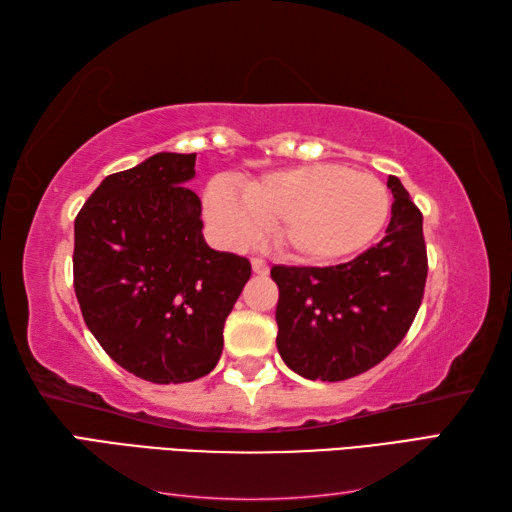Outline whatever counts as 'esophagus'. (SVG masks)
I'll use <instances>...</instances> for the list:
<instances>
[{"label":"esophagus","mask_w":512,"mask_h":512,"mask_svg":"<svg viewBox=\"0 0 512 512\" xmlns=\"http://www.w3.org/2000/svg\"><path fill=\"white\" fill-rule=\"evenodd\" d=\"M250 266H253V273L255 275H262V277H266L268 270H270L264 259H259V257H253V262H250Z\"/></svg>","instance_id":"obj_1"}]
</instances>
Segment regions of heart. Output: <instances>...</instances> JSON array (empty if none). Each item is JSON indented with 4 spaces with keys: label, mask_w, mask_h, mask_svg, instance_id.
I'll list each match as a JSON object with an SVG mask.
<instances>
[{
    "label": "heart",
    "mask_w": 512,
    "mask_h": 512,
    "mask_svg": "<svg viewBox=\"0 0 512 512\" xmlns=\"http://www.w3.org/2000/svg\"><path fill=\"white\" fill-rule=\"evenodd\" d=\"M389 191L378 178L314 162L204 191V215L228 246H248L273 226L277 244L306 262H334L365 248L385 226Z\"/></svg>",
    "instance_id": "obj_1"
}]
</instances>
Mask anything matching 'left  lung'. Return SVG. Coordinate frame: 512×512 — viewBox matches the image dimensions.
Segmentation results:
<instances>
[{"label":"left lung","instance_id":"obj_1","mask_svg":"<svg viewBox=\"0 0 512 512\" xmlns=\"http://www.w3.org/2000/svg\"><path fill=\"white\" fill-rule=\"evenodd\" d=\"M385 237L339 266H273L277 350L310 380H345L378 365L405 339L422 303L427 246L422 213L396 176Z\"/></svg>","mask_w":512,"mask_h":512}]
</instances>
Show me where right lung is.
<instances>
[{"instance_id": "add662e5", "label": "right lung", "mask_w": 512, "mask_h": 512, "mask_svg": "<svg viewBox=\"0 0 512 512\" xmlns=\"http://www.w3.org/2000/svg\"><path fill=\"white\" fill-rule=\"evenodd\" d=\"M195 154L162 151L107 176L74 220V292L110 358L156 385L217 365L250 262L204 242L187 182Z\"/></svg>"}]
</instances>
